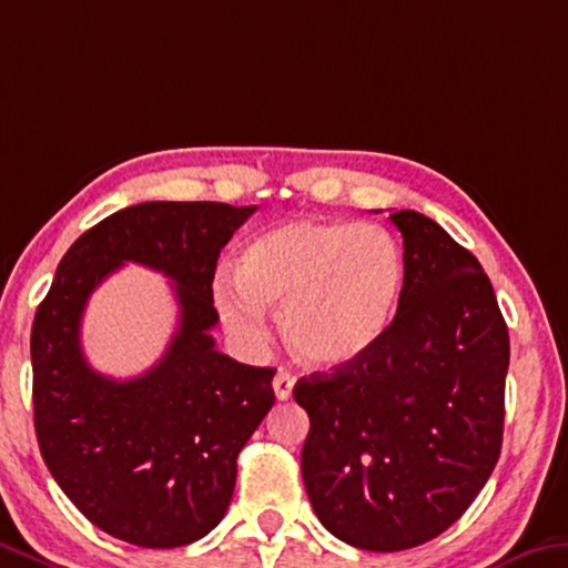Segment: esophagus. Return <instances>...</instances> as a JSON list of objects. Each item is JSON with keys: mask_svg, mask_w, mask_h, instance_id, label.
Instances as JSON below:
<instances>
[{"mask_svg": "<svg viewBox=\"0 0 568 568\" xmlns=\"http://www.w3.org/2000/svg\"><path fill=\"white\" fill-rule=\"evenodd\" d=\"M293 386H295V376L287 372V368H281V372L275 374V379H273V389H275V397L281 399V402H285V399H291V394H293Z\"/></svg>", "mask_w": 568, "mask_h": 568, "instance_id": "34e87169", "label": "esophagus"}]
</instances>
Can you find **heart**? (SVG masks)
<instances>
[{
	"mask_svg": "<svg viewBox=\"0 0 568 568\" xmlns=\"http://www.w3.org/2000/svg\"><path fill=\"white\" fill-rule=\"evenodd\" d=\"M402 281V247L382 224L293 220L242 250L235 283L214 285V303L232 336L252 348L270 336L265 308L281 305L293 354L313 366H338L384 336Z\"/></svg>",
	"mask_w": 568,
	"mask_h": 568,
	"instance_id": "obj_1",
	"label": "heart"
}]
</instances>
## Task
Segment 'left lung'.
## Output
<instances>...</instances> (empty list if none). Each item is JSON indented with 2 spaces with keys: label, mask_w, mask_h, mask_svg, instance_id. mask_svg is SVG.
Here are the masks:
<instances>
[{
  "label": "left lung",
  "mask_w": 568,
  "mask_h": 568,
  "mask_svg": "<svg viewBox=\"0 0 568 568\" xmlns=\"http://www.w3.org/2000/svg\"><path fill=\"white\" fill-rule=\"evenodd\" d=\"M404 237L397 316L362 356L311 374L301 467L333 536L364 551L427 544L470 508L503 445L508 326L478 257L435 220L389 214Z\"/></svg>",
  "instance_id": "1"
}]
</instances>
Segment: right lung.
<instances>
[{
	"mask_svg": "<svg viewBox=\"0 0 568 568\" xmlns=\"http://www.w3.org/2000/svg\"><path fill=\"white\" fill-rule=\"evenodd\" d=\"M257 206L143 202L83 232L32 323V402L44 465L90 524L143 548L210 534L232 500L237 455L275 404L270 366L214 348L217 257ZM123 262L175 283L180 328L162 362L115 383L84 362L89 293Z\"/></svg>",
	"mask_w": 568,
	"mask_h": 568,
	"instance_id": "1",
	"label": "right lung"
}]
</instances>
